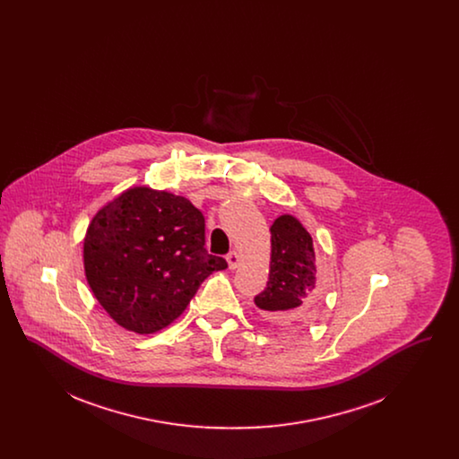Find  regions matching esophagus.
<instances>
[{
    "instance_id": "obj_1",
    "label": "esophagus",
    "mask_w": 459,
    "mask_h": 459,
    "mask_svg": "<svg viewBox=\"0 0 459 459\" xmlns=\"http://www.w3.org/2000/svg\"><path fill=\"white\" fill-rule=\"evenodd\" d=\"M239 255H238L236 251H230V253L227 255V263H229V268H230V270H236V268L239 266Z\"/></svg>"
}]
</instances>
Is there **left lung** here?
I'll return each instance as SVG.
<instances>
[{
    "label": "left lung",
    "instance_id": "8db88e82",
    "mask_svg": "<svg viewBox=\"0 0 459 459\" xmlns=\"http://www.w3.org/2000/svg\"><path fill=\"white\" fill-rule=\"evenodd\" d=\"M272 262L266 287L255 303L281 325H305L316 315V266L313 240L305 227L282 215L270 227Z\"/></svg>",
    "mask_w": 459,
    "mask_h": 459
}]
</instances>
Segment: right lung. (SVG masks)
Segmentation results:
<instances>
[{
	"label": "right lung",
	"mask_w": 459,
	"mask_h": 459,
	"mask_svg": "<svg viewBox=\"0 0 459 459\" xmlns=\"http://www.w3.org/2000/svg\"><path fill=\"white\" fill-rule=\"evenodd\" d=\"M204 242V217L189 199L129 189L89 225V287L118 325L153 333L182 315L210 273L227 268Z\"/></svg>",
	"instance_id": "obj_1"
}]
</instances>
